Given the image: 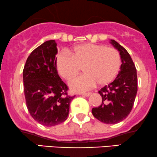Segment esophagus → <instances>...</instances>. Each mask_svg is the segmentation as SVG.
<instances>
[{"instance_id": "esophagus-1", "label": "esophagus", "mask_w": 157, "mask_h": 157, "mask_svg": "<svg viewBox=\"0 0 157 157\" xmlns=\"http://www.w3.org/2000/svg\"><path fill=\"white\" fill-rule=\"evenodd\" d=\"M82 95H83V96H85V97H89V96H90V95H91V93H90V92H88V93H83Z\"/></svg>"}]
</instances>
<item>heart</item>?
<instances>
[{
	"mask_svg": "<svg viewBox=\"0 0 157 157\" xmlns=\"http://www.w3.org/2000/svg\"><path fill=\"white\" fill-rule=\"evenodd\" d=\"M68 53L59 54L56 66L60 76L67 81L72 80L82 68L84 74L69 83L75 91L89 90L97 83L100 86L108 84L121 70L119 52L102 44H78L69 50Z\"/></svg>",
	"mask_w": 157,
	"mask_h": 157,
	"instance_id": "b5f03b06",
	"label": "heart"
}]
</instances>
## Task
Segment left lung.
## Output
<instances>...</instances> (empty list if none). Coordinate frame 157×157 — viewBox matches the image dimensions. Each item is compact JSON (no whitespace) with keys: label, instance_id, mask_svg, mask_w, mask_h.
I'll list each match as a JSON object with an SVG mask.
<instances>
[{"label":"left lung","instance_id":"left-lung-1","mask_svg":"<svg viewBox=\"0 0 157 157\" xmlns=\"http://www.w3.org/2000/svg\"><path fill=\"white\" fill-rule=\"evenodd\" d=\"M110 43L119 51L121 67L113 82L99 91L102 101L98 107L92 108L97 120L106 124H116L123 121L133 108L138 91L136 68L127 50L114 40Z\"/></svg>","mask_w":157,"mask_h":157}]
</instances>
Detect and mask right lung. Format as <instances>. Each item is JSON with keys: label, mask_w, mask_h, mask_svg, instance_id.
Here are the masks:
<instances>
[{"label": "right lung", "mask_w": 157, "mask_h": 157, "mask_svg": "<svg viewBox=\"0 0 157 157\" xmlns=\"http://www.w3.org/2000/svg\"><path fill=\"white\" fill-rule=\"evenodd\" d=\"M55 40H48L31 52L23 70L24 91L30 115L44 126L57 125L67 119L71 100L68 87L57 71Z\"/></svg>", "instance_id": "right-lung-1"}]
</instances>
